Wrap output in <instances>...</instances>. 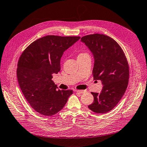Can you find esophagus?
Here are the masks:
<instances>
[{
    "label": "esophagus",
    "instance_id": "1",
    "mask_svg": "<svg viewBox=\"0 0 147 147\" xmlns=\"http://www.w3.org/2000/svg\"><path fill=\"white\" fill-rule=\"evenodd\" d=\"M76 92H77L78 93L81 94V93H84V92H85V90H77Z\"/></svg>",
    "mask_w": 147,
    "mask_h": 147
}]
</instances>
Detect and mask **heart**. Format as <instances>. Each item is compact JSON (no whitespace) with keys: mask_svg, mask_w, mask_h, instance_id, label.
Listing matches in <instances>:
<instances>
[{"mask_svg":"<svg viewBox=\"0 0 147 147\" xmlns=\"http://www.w3.org/2000/svg\"><path fill=\"white\" fill-rule=\"evenodd\" d=\"M86 55H89L87 53H84V52H82V53L79 54L78 57H84V56H86Z\"/></svg>","mask_w":147,"mask_h":147,"instance_id":"1","label":"heart"}]
</instances>
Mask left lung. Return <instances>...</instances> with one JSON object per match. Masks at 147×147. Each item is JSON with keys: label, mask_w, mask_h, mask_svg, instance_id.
Listing matches in <instances>:
<instances>
[{"label": "left lung", "mask_w": 147, "mask_h": 147, "mask_svg": "<svg viewBox=\"0 0 147 147\" xmlns=\"http://www.w3.org/2000/svg\"><path fill=\"white\" fill-rule=\"evenodd\" d=\"M94 58V80L102 81L100 93L92 92L93 102L88 105L96 113H105L118 104L127 89L129 67L125 55L115 40L104 34H95L82 37Z\"/></svg>", "instance_id": "1"}]
</instances>
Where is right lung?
Listing matches in <instances>:
<instances>
[{
	"instance_id": "add662e5",
	"label": "right lung",
	"mask_w": 147,
	"mask_h": 147,
	"mask_svg": "<svg viewBox=\"0 0 147 147\" xmlns=\"http://www.w3.org/2000/svg\"><path fill=\"white\" fill-rule=\"evenodd\" d=\"M80 38L47 36L34 41L22 54L17 80L27 101L37 112L46 116L56 114L73 93L72 90H58L52 75L60 71L64 52Z\"/></svg>"
}]
</instances>
